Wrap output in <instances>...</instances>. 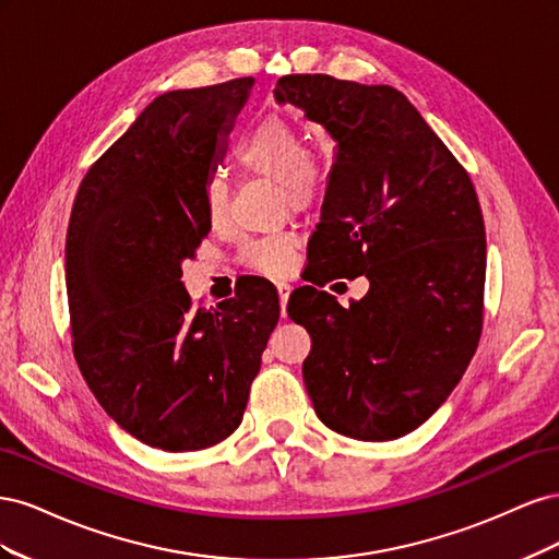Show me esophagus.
<instances>
[{"mask_svg":"<svg viewBox=\"0 0 559 559\" xmlns=\"http://www.w3.org/2000/svg\"><path fill=\"white\" fill-rule=\"evenodd\" d=\"M277 294H280V306H282V317H286V302H289L292 286L286 282H277Z\"/></svg>","mask_w":559,"mask_h":559,"instance_id":"obj_1","label":"esophagus"}]
</instances>
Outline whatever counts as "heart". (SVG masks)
Wrapping results in <instances>:
<instances>
[{
  "label": "heart",
  "mask_w": 559,
  "mask_h": 559,
  "mask_svg": "<svg viewBox=\"0 0 559 559\" xmlns=\"http://www.w3.org/2000/svg\"><path fill=\"white\" fill-rule=\"evenodd\" d=\"M242 170L277 181L280 198L296 210L308 207L324 193L326 173L321 163L308 154L306 138L282 116H265L253 126L235 151ZM205 212L218 226L228 218L230 191L222 175H212L205 183ZM296 238L289 233L267 235L242 247V263L263 275H284L294 261Z\"/></svg>",
  "instance_id": "1"
}]
</instances>
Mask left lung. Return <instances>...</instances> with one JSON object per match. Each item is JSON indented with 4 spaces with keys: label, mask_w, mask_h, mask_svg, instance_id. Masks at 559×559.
Instances as JSON below:
<instances>
[{
    "label": "left lung",
    "mask_w": 559,
    "mask_h": 559,
    "mask_svg": "<svg viewBox=\"0 0 559 559\" xmlns=\"http://www.w3.org/2000/svg\"><path fill=\"white\" fill-rule=\"evenodd\" d=\"M275 99L335 142L317 259L370 282L349 308L314 286L289 300L312 337L302 380L329 429L392 441L441 408L476 354L487 249L476 189L392 86L289 74Z\"/></svg>",
    "instance_id": "obj_1"
}]
</instances>
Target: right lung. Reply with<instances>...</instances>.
<instances>
[{"mask_svg": "<svg viewBox=\"0 0 559 559\" xmlns=\"http://www.w3.org/2000/svg\"><path fill=\"white\" fill-rule=\"evenodd\" d=\"M253 79L158 95L83 177L64 245L72 347L105 413L167 452L222 443L240 427L280 319L270 282L193 308L181 263L212 222L207 179Z\"/></svg>", "mask_w": 559, "mask_h": 559, "instance_id": "add662e5", "label": "right lung"}]
</instances>
